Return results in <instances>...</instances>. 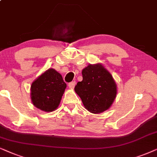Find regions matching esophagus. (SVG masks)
I'll return each instance as SVG.
<instances>
[{"instance_id":"obj_1","label":"esophagus","mask_w":157,"mask_h":157,"mask_svg":"<svg viewBox=\"0 0 157 157\" xmlns=\"http://www.w3.org/2000/svg\"><path fill=\"white\" fill-rule=\"evenodd\" d=\"M75 84H76V82H75V81H73V82H71L69 83L68 86H69V87H70V88L73 89L75 86Z\"/></svg>"}]
</instances>
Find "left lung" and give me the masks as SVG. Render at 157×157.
Here are the masks:
<instances>
[{
  "label": "left lung",
  "mask_w": 157,
  "mask_h": 157,
  "mask_svg": "<svg viewBox=\"0 0 157 157\" xmlns=\"http://www.w3.org/2000/svg\"><path fill=\"white\" fill-rule=\"evenodd\" d=\"M82 80L75 85L85 108L93 113L108 110L117 94L116 84L107 70L101 64H89L82 72Z\"/></svg>",
  "instance_id": "1"
}]
</instances>
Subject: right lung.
<instances>
[{
	"label": "right lung",
	"mask_w": 157,
	"mask_h": 157,
	"mask_svg": "<svg viewBox=\"0 0 157 157\" xmlns=\"http://www.w3.org/2000/svg\"><path fill=\"white\" fill-rule=\"evenodd\" d=\"M66 87L62 75L54 69H49L31 84L33 105L43 111H53L59 106Z\"/></svg>",
	"instance_id": "right-lung-1"
}]
</instances>
